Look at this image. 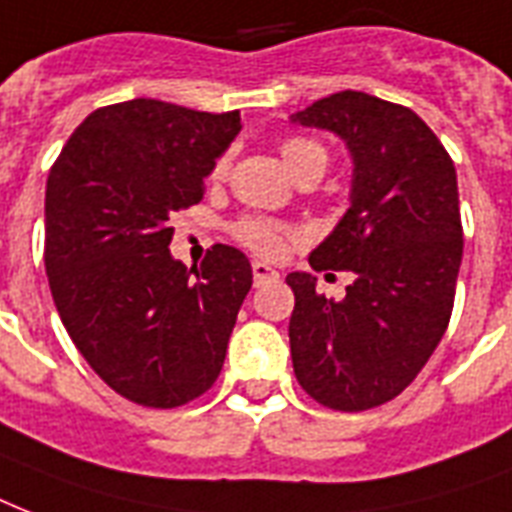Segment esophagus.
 <instances>
[{
    "instance_id": "obj_1",
    "label": "esophagus",
    "mask_w": 512,
    "mask_h": 512,
    "mask_svg": "<svg viewBox=\"0 0 512 512\" xmlns=\"http://www.w3.org/2000/svg\"><path fill=\"white\" fill-rule=\"evenodd\" d=\"M277 269H272L269 264H264V261H253V283L256 285H264V283H272V280H277Z\"/></svg>"
}]
</instances>
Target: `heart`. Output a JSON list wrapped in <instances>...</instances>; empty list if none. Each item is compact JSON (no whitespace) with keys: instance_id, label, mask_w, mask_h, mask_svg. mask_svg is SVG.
Segmentation results:
<instances>
[{"instance_id":"1","label":"heart","mask_w":512,"mask_h":512,"mask_svg":"<svg viewBox=\"0 0 512 512\" xmlns=\"http://www.w3.org/2000/svg\"><path fill=\"white\" fill-rule=\"evenodd\" d=\"M280 154H283V162L288 165L293 176L299 173L304 165H310V162H320L323 168H326V149L318 144V141H312V138H285L283 144H280ZM224 170H227V160H219L213 165V178L224 176ZM235 237L243 245H248L251 251L261 253V256H277V253L283 251L285 237L291 235L283 224H277V221L269 219H256V216H248V219H240L235 224Z\"/></svg>"}]
</instances>
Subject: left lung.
<instances>
[{"label":"left lung","mask_w":512,"mask_h":512,"mask_svg":"<svg viewBox=\"0 0 512 512\" xmlns=\"http://www.w3.org/2000/svg\"><path fill=\"white\" fill-rule=\"evenodd\" d=\"M344 138L352 205L310 267L350 269L347 296L326 299L291 272L293 374L334 411H366L406 390L449 328L462 264L457 170L408 106L342 90L291 117Z\"/></svg>","instance_id":"1"}]
</instances>
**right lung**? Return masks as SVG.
I'll return each instance as SVG.
<instances>
[{
  "label": "right lung",
  "instance_id": "right-lung-1",
  "mask_svg": "<svg viewBox=\"0 0 512 512\" xmlns=\"http://www.w3.org/2000/svg\"><path fill=\"white\" fill-rule=\"evenodd\" d=\"M240 128V112L133 98L95 109L47 176L45 267L58 315L95 374L138 406H184L224 366L251 261L219 243L186 269L168 251V219L202 200Z\"/></svg>",
  "mask_w": 512,
  "mask_h": 512
}]
</instances>
